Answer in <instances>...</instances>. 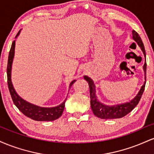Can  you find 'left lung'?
Wrapping results in <instances>:
<instances>
[{"label": "left lung", "instance_id": "8db88e82", "mask_svg": "<svg viewBox=\"0 0 154 154\" xmlns=\"http://www.w3.org/2000/svg\"><path fill=\"white\" fill-rule=\"evenodd\" d=\"M132 38L137 43L139 47L140 48L141 51H143L144 57L146 59V51L143 43L140 37L135 30L132 31ZM143 71L145 74V79H146V61H145L143 67ZM84 79L87 81L89 85L90 88V95H91V106L92 111L93 114L97 117L104 119H119L123 116H126L127 114L135 108L140 100L141 96L143 93L145 85H146V81L143 85L141 86L140 89L137 93V94L130 100V101L125 102L123 103L116 104V105H106L102 103L98 100V97L96 96V91H95V85L93 82V79L88 76L85 75Z\"/></svg>", "mask_w": 154, "mask_h": 154}]
</instances>
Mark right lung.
Instances as JSON below:
<instances>
[{
  "label": "right lung",
  "mask_w": 154,
  "mask_h": 154,
  "mask_svg": "<svg viewBox=\"0 0 154 154\" xmlns=\"http://www.w3.org/2000/svg\"><path fill=\"white\" fill-rule=\"evenodd\" d=\"M22 29L19 31L18 34L17 35L15 38H17L20 34V32ZM15 43L16 41L14 40L12 43L11 50L8 55V66H7V79H8V86L9 89L10 94L11 95L12 100L15 106L19 109L21 112L23 113L24 115L30 119L35 120V121L40 122H49L56 120L62 115V113L64 109L65 102L66 100V98L61 104L59 106H56L54 107H41L35 105L29 102L26 101L23 99L22 97H20L15 91L14 88L13 84L11 82V69H12V63H13L14 58L15 54ZM75 80L72 81L69 85V88H71Z\"/></svg>",
  "instance_id": "add662e5"
}]
</instances>
